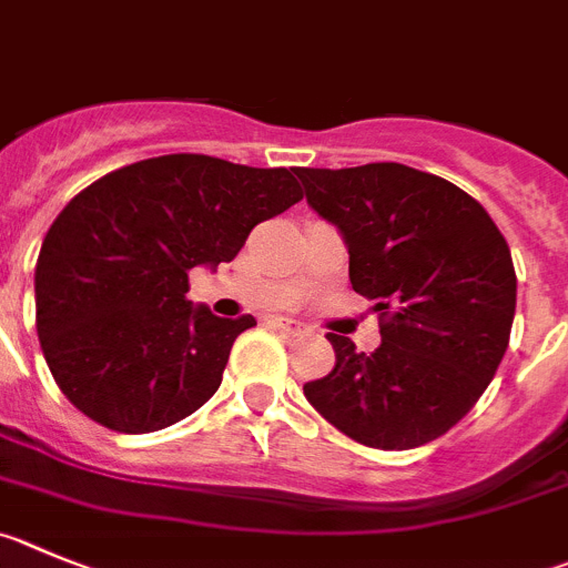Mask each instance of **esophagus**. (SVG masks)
<instances>
[{
	"instance_id": "1",
	"label": "esophagus",
	"mask_w": 568,
	"mask_h": 568,
	"mask_svg": "<svg viewBox=\"0 0 568 568\" xmlns=\"http://www.w3.org/2000/svg\"><path fill=\"white\" fill-rule=\"evenodd\" d=\"M272 322H274V327H280L283 333H291V336H296V333L305 331V325L296 320H291V316H274Z\"/></svg>"
}]
</instances>
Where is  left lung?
Wrapping results in <instances>:
<instances>
[{
    "label": "left lung",
    "mask_w": 568,
    "mask_h": 568,
    "mask_svg": "<svg viewBox=\"0 0 568 568\" xmlns=\"http://www.w3.org/2000/svg\"><path fill=\"white\" fill-rule=\"evenodd\" d=\"M308 204L338 226L353 291L375 300L381 347L327 333L336 367L305 397L356 443L406 452L443 437L487 389L510 344L516 268L485 206L397 162L296 168Z\"/></svg>",
    "instance_id": "obj_1"
}]
</instances>
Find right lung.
<instances>
[{
	"label": "right lung",
	"instance_id": "1",
	"mask_svg": "<svg viewBox=\"0 0 568 568\" xmlns=\"http://www.w3.org/2000/svg\"><path fill=\"white\" fill-rule=\"evenodd\" d=\"M302 199L285 168L168 153L69 201L36 263V327L69 404L120 434L184 420L215 395L254 316L187 300L190 272L230 263L248 232Z\"/></svg>",
	"mask_w": 568,
	"mask_h": 568
}]
</instances>
